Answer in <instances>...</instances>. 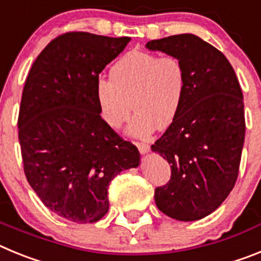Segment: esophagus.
Instances as JSON below:
<instances>
[{
	"label": "esophagus",
	"mask_w": 261,
	"mask_h": 261,
	"mask_svg": "<svg viewBox=\"0 0 261 261\" xmlns=\"http://www.w3.org/2000/svg\"><path fill=\"white\" fill-rule=\"evenodd\" d=\"M136 145H137L138 151L141 154H146L147 151L150 150V145L146 144V142H136Z\"/></svg>",
	"instance_id": "1"
}]
</instances>
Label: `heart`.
<instances>
[{
  "label": "heart",
  "instance_id": "heart-1",
  "mask_svg": "<svg viewBox=\"0 0 261 261\" xmlns=\"http://www.w3.org/2000/svg\"><path fill=\"white\" fill-rule=\"evenodd\" d=\"M187 93V70L174 55L130 50L110 70V80L96 82V102L102 120L120 129L136 110L129 133L147 137L176 120Z\"/></svg>",
  "mask_w": 261,
  "mask_h": 261
}]
</instances>
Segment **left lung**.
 Returning <instances> with one entry per match:
<instances>
[{
	"label": "left lung",
	"instance_id": "obj_1",
	"mask_svg": "<svg viewBox=\"0 0 261 261\" xmlns=\"http://www.w3.org/2000/svg\"><path fill=\"white\" fill-rule=\"evenodd\" d=\"M146 47L179 57L187 70L183 107L151 145L171 165L170 180L155 188V204L177 221L201 220L238 177L246 133L241 85L225 55L199 36L172 35Z\"/></svg>",
	"mask_w": 261,
	"mask_h": 261
}]
</instances>
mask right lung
I'll return each mask as SVG.
<instances>
[{"instance_id": "1", "label": "right lung", "mask_w": 261, "mask_h": 261, "mask_svg": "<svg viewBox=\"0 0 261 261\" xmlns=\"http://www.w3.org/2000/svg\"><path fill=\"white\" fill-rule=\"evenodd\" d=\"M130 38L71 31L53 39L23 87L18 138L30 186L49 211L77 223L108 212V186L137 167L140 153L105 123L96 102L99 73Z\"/></svg>"}]
</instances>
